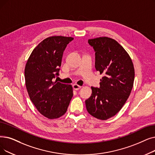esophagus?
Segmentation results:
<instances>
[{
  "mask_svg": "<svg viewBox=\"0 0 155 155\" xmlns=\"http://www.w3.org/2000/svg\"><path fill=\"white\" fill-rule=\"evenodd\" d=\"M73 89H75V90H78V89L81 88V86H80L77 84H73Z\"/></svg>",
  "mask_w": 155,
  "mask_h": 155,
  "instance_id": "esophagus-1",
  "label": "esophagus"
}]
</instances>
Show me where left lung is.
Returning <instances> with one entry per match:
<instances>
[{
  "label": "left lung",
  "instance_id": "1",
  "mask_svg": "<svg viewBox=\"0 0 155 155\" xmlns=\"http://www.w3.org/2000/svg\"><path fill=\"white\" fill-rule=\"evenodd\" d=\"M88 43L95 52L96 70L104 77L99 88L91 87L86 108L92 117L105 120L115 116L130 96L134 68L129 55L115 40L99 37L89 39Z\"/></svg>",
  "mask_w": 155,
  "mask_h": 155
}]
</instances>
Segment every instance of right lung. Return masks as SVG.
Returning <instances> with one entry per match:
<instances>
[{
	"label": "right lung",
	"mask_w": 155,
	"mask_h": 155,
	"mask_svg": "<svg viewBox=\"0 0 155 155\" xmlns=\"http://www.w3.org/2000/svg\"><path fill=\"white\" fill-rule=\"evenodd\" d=\"M73 40L62 36L44 39L26 64L25 78L30 98L37 110L49 119L63 116L73 95L71 85L54 82L59 75L63 52Z\"/></svg>",
	"instance_id": "obj_1"
}]
</instances>
